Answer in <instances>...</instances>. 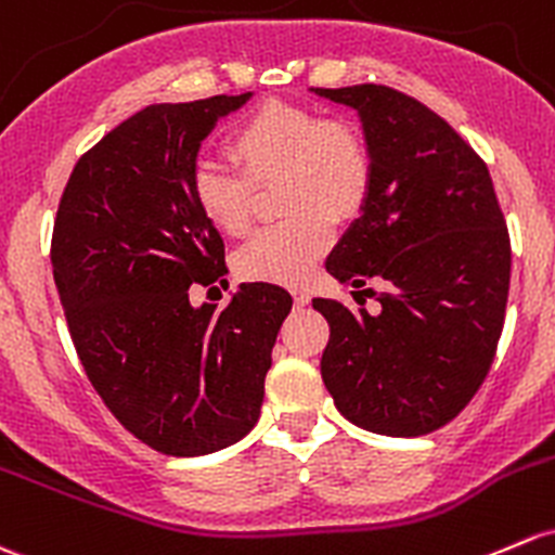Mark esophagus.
<instances>
[{"mask_svg": "<svg viewBox=\"0 0 555 555\" xmlns=\"http://www.w3.org/2000/svg\"><path fill=\"white\" fill-rule=\"evenodd\" d=\"M293 297L297 306H308V300H311V293H308L306 287H293Z\"/></svg>", "mask_w": 555, "mask_h": 555, "instance_id": "esophagus-1", "label": "esophagus"}]
</instances>
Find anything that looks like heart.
Wrapping results in <instances>:
<instances>
[{"label": "heart", "instance_id": "obj_1", "mask_svg": "<svg viewBox=\"0 0 555 555\" xmlns=\"http://www.w3.org/2000/svg\"><path fill=\"white\" fill-rule=\"evenodd\" d=\"M233 167L199 162L191 191L199 212L218 231L244 236L255 223L258 189L279 183L282 223L260 231L236 255L253 282H302L335 242V218L364 207L372 185V156L346 119H324L293 103H262L229 138Z\"/></svg>", "mask_w": 555, "mask_h": 555}]
</instances>
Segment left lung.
I'll use <instances>...</instances> for the list:
<instances>
[{
    "mask_svg": "<svg viewBox=\"0 0 555 555\" xmlns=\"http://www.w3.org/2000/svg\"><path fill=\"white\" fill-rule=\"evenodd\" d=\"M313 92L359 111L372 156L370 196L326 271L356 302L377 300L370 313L313 297L330 324L324 385L359 428L430 434L465 410L498 351L511 284L503 209L481 156L415 98L385 85ZM366 281L384 289L361 291Z\"/></svg>",
    "mask_w": 555,
    "mask_h": 555,
    "instance_id": "obj_1",
    "label": "left lung"
}]
</instances>
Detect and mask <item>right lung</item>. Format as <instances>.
Segmentation results:
<instances>
[{
	"instance_id": "right-lung-1",
	"label": "right lung",
	"mask_w": 555,
	"mask_h": 555,
	"mask_svg": "<svg viewBox=\"0 0 555 555\" xmlns=\"http://www.w3.org/2000/svg\"><path fill=\"white\" fill-rule=\"evenodd\" d=\"M247 101L138 111L77 162L52 229V276L92 388L135 439L172 457L218 452L255 428L293 308L266 282L242 284L223 311L189 297L229 273L191 191L196 154Z\"/></svg>"
}]
</instances>
